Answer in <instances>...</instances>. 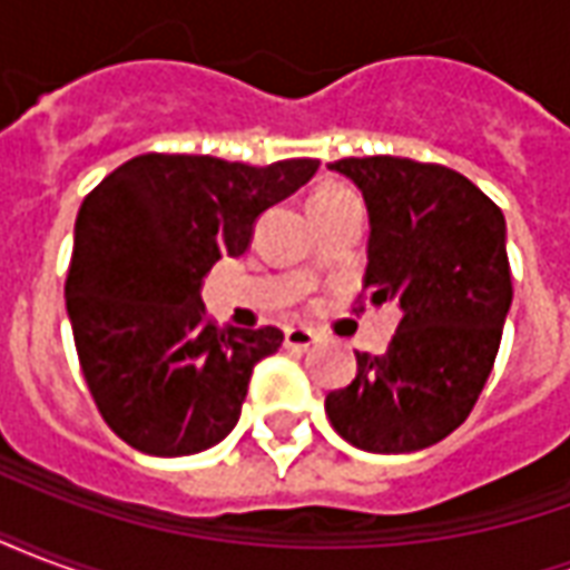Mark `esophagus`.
Segmentation results:
<instances>
[{
  "mask_svg": "<svg viewBox=\"0 0 570 570\" xmlns=\"http://www.w3.org/2000/svg\"><path fill=\"white\" fill-rule=\"evenodd\" d=\"M314 342H317V335L311 333V330H305V326H289L284 335V345L293 347V351H308Z\"/></svg>",
  "mask_w": 570,
  "mask_h": 570,
  "instance_id": "obj_1",
  "label": "esophagus"
}]
</instances>
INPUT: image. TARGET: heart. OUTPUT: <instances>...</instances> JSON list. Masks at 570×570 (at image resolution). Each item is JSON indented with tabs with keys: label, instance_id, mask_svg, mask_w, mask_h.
<instances>
[{
	"label": "heart",
	"instance_id": "obj_1",
	"mask_svg": "<svg viewBox=\"0 0 570 570\" xmlns=\"http://www.w3.org/2000/svg\"><path fill=\"white\" fill-rule=\"evenodd\" d=\"M333 191H342V186H330V188H321L317 195H333Z\"/></svg>",
	"mask_w": 570,
	"mask_h": 570
}]
</instances>
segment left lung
<instances>
[{
  "instance_id": "8db88e82",
  "label": "left lung",
  "mask_w": 570,
  "mask_h": 570,
  "mask_svg": "<svg viewBox=\"0 0 570 570\" xmlns=\"http://www.w3.org/2000/svg\"><path fill=\"white\" fill-rule=\"evenodd\" d=\"M330 170L363 191V289L403 311L384 357L326 394L335 433L375 454L421 452L476 406L513 302L503 213L466 176L412 158H342Z\"/></svg>"
}]
</instances>
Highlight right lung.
<instances>
[{
    "mask_svg": "<svg viewBox=\"0 0 570 570\" xmlns=\"http://www.w3.org/2000/svg\"><path fill=\"white\" fill-rule=\"evenodd\" d=\"M321 161L249 167L210 155H137L81 200L67 311L100 415L137 452L198 454L223 442L274 326L207 321L200 286L223 256L247 253L262 213Z\"/></svg>",
    "mask_w": 570,
    "mask_h": 570,
    "instance_id": "obj_1",
    "label": "right lung"
}]
</instances>
